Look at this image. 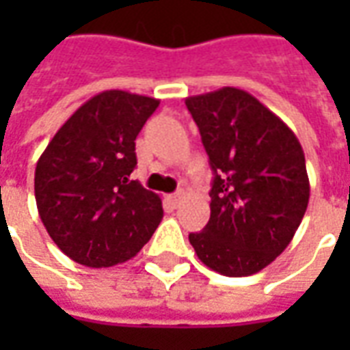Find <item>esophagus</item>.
Listing matches in <instances>:
<instances>
[{"instance_id": "esophagus-1", "label": "esophagus", "mask_w": 350, "mask_h": 350, "mask_svg": "<svg viewBox=\"0 0 350 350\" xmlns=\"http://www.w3.org/2000/svg\"><path fill=\"white\" fill-rule=\"evenodd\" d=\"M180 200H182V193H180V191H178V193H174V195H167V197H165V202H167L168 208H172V210H174V208H178Z\"/></svg>"}]
</instances>
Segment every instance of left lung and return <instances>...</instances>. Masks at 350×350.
<instances>
[{
  "label": "left lung",
  "instance_id": "1",
  "mask_svg": "<svg viewBox=\"0 0 350 350\" xmlns=\"http://www.w3.org/2000/svg\"><path fill=\"white\" fill-rule=\"evenodd\" d=\"M213 170L210 221L189 242L210 270L243 278L285 251L309 202L306 157L286 123L238 88L185 99Z\"/></svg>",
  "mask_w": 350,
  "mask_h": 350
}]
</instances>
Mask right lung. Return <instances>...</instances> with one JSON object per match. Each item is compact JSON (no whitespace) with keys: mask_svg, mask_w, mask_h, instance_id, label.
I'll list each match as a JSON object with an SVG mask.
<instances>
[{"mask_svg":"<svg viewBox=\"0 0 350 350\" xmlns=\"http://www.w3.org/2000/svg\"><path fill=\"white\" fill-rule=\"evenodd\" d=\"M159 99L108 90L59 127L35 168V200L50 238L75 262L108 268L135 257L163 219L159 195L131 172L135 140Z\"/></svg>","mask_w":350,"mask_h":350,"instance_id":"obj_1","label":"right lung"}]
</instances>
